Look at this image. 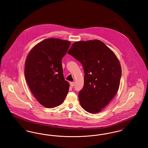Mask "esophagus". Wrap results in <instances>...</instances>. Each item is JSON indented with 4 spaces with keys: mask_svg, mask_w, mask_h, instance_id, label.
Masks as SVG:
<instances>
[{
    "mask_svg": "<svg viewBox=\"0 0 148 148\" xmlns=\"http://www.w3.org/2000/svg\"><path fill=\"white\" fill-rule=\"evenodd\" d=\"M74 85H75V83H74V82H71V83H70V85H71V87L74 86Z\"/></svg>",
    "mask_w": 148,
    "mask_h": 148,
    "instance_id": "34e87169",
    "label": "esophagus"
}]
</instances>
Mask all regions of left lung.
Wrapping results in <instances>:
<instances>
[{
    "mask_svg": "<svg viewBox=\"0 0 148 148\" xmlns=\"http://www.w3.org/2000/svg\"><path fill=\"white\" fill-rule=\"evenodd\" d=\"M68 53L84 69V86L79 92L80 105L89 113L100 112L119 89L121 69L117 57L99 40L74 42Z\"/></svg>",
    "mask_w": 148,
    "mask_h": 148,
    "instance_id": "8db88e82",
    "label": "left lung"
}]
</instances>
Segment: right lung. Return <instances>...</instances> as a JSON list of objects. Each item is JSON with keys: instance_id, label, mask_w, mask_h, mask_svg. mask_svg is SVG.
<instances>
[{"instance_id": "right-lung-1", "label": "right lung", "mask_w": 148, "mask_h": 148, "mask_svg": "<svg viewBox=\"0 0 148 148\" xmlns=\"http://www.w3.org/2000/svg\"><path fill=\"white\" fill-rule=\"evenodd\" d=\"M71 44L59 39H46L35 45L26 59V82L35 98L46 108L62 104L69 91L62 60Z\"/></svg>"}]
</instances>
